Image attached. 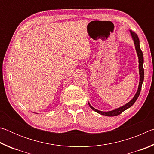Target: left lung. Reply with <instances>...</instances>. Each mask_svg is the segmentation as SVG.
<instances>
[{"label": "left lung", "instance_id": "8db88e82", "mask_svg": "<svg viewBox=\"0 0 154 154\" xmlns=\"http://www.w3.org/2000/svg\"><path fill=\"white\" fill-rule=\"evenodd\" d=\"M130 31V34H131L132 38L133 39L134 43V46H135V49H136L137 51V54L138 56V58H139V75H140V79H139V87H138V90L137 93L135 94L133 98L131 100L126 103V105H124L123 106H120L118 109H114V110H112L110 111H101L97 110L95 108H94L92 105H90V103H88V105H89L90 107L96 111V113H98L99 114L103 115V116H109V117H112V116H118V115L121 114L122 112L124 111L125 110H126L127 109L130 108V106H132L134 105V103L136 102V100H137L138 97L139 96L140 90H141V87H142V84L143 82V80H144V69H143V52L141 51V49L140 48V45H139V38L138 37L137 35L135 32H132V30Z\"/></svg>", "mask_w": 154, "mask_h": 154}]
</instances>
